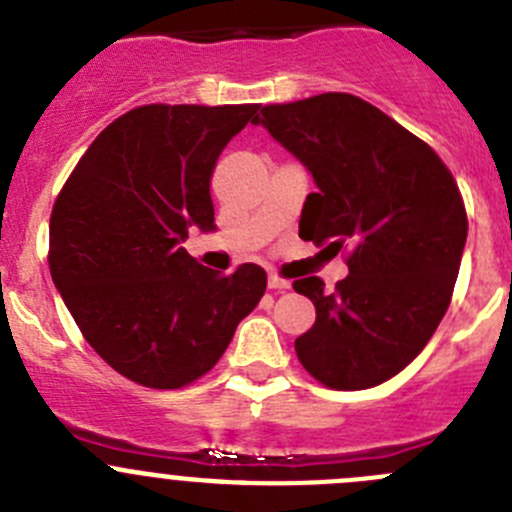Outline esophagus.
Masks as SVG:
<instances>
[{"instance_id": "obj_1", "label": "esophagus", "mask_w": 512, "mask_h": 512, "mask_svg": "<svg viewBox=\"0 0 512 512\" xmlns=\"http://www.w3.org/2000/svg\"><path fill=\"white\" fill-rule=\"evenodd\" d=\"M267 285H270V290H288L290 280L280 278L278 272H270V275H267Z\"/></svg>"}]
</instances>
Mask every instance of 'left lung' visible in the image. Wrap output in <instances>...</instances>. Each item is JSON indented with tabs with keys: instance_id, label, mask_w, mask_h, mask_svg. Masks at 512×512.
<instances>
[{
	"instance_id": "8db88e82",
	"label": "left lung",
	"mask_w": 512,
	"mask_h": 512,
	"mask_svg": "<svg viewBox=\"0 0 512 512\" xmlns=\"http://www.w3.org/2000/svg\"><path fill=\"white\" fill-rule=\"evenodd\" d=\"M255 126L318 186L300 237L351 247L333 293L315 275L293 283L315 305L313 328L295 341L300 364L331 389L384 384L422 353L450 308L467 240L460 189L422 138L356 95L265 105Z\"/></svg>"
}]
</instances>
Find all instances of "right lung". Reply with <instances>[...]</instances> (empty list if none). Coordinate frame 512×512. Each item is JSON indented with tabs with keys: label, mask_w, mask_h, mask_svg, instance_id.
<instances>
[{
	"label": "right lung",
	"mask_w": 512,
	"mask_h": 512,
	"mask_svg": "<svg viewBox=\"0 0 512 512\" xmlns=\"http://www.w3.org/2000/svg\"><path fill=\"white\" fill-rule=\"evenodd\" d=\"M260 105H141L105 128L57 194L50 275L85 341L148 389H181L227 351L265 295L245 262L219 275L181 247L214 232L209 181Z\"/></svg>",
	"instance_id": "1"
}]
</instances>
